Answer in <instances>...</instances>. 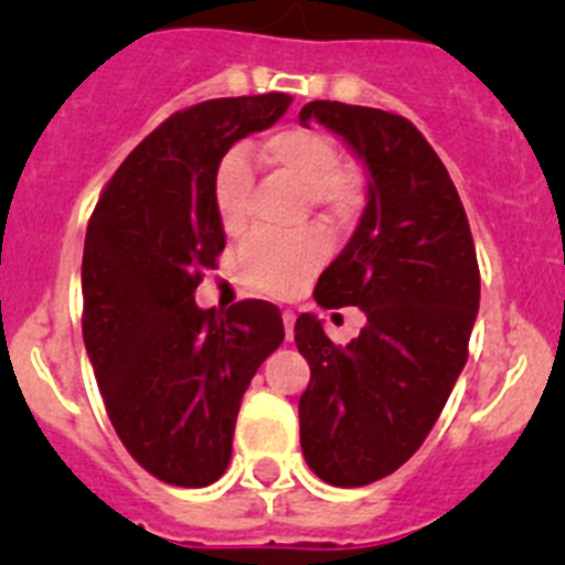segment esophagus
<instances>
[{"mask_svg": "<svg viewBox=\"0 0 565 565\" xmlns=\"http://www.w3.org/2000/svg\"><path fill=\"white\" fill-rule=\"evenodd\" d=\"M294 319H297V317H294L291 311L282 313V326H286V337H288V339L294 337Z\"/></svg>", "mask_w": 565, "mask_h": 565, "instance_id": "1", "label": "esophagus"}]
</instances>
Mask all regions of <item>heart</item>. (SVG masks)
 <instances>
[{"instance_id": "1", "label": "heart", "mask_w": 565, "mask_h": 565, "mask_svg": "<svg viewBox=\"0 0 565 565\" xmlns=\"http://www.w3.org/2000/svg\"><path fill=\"white\" fill-rule=\"evenodd\" d=\"M263 167L274 169L306 192L308 203L342 226L362 203V183L342 167V147L333 135L313 127H286L257 147ZM254 174L239 152H228L214 172V212L226 234H239L248 221ZM328 259V239L319 232L297 237H254L239 254L243 286L268 297H294Z\"/></svg>"}]
</instances>
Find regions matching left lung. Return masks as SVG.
I'll list each match as a JSON object with an SVG mask.
<instances>
[{
    "instance_id": "1",
    "label": "left lung",
    "mask_w": 565,
    "mask_h": 565,
    "mask_svg": "<svg viewBox=\"0 0 565 565\" xmlns=\"http://www.w3.org/2000/svg\"><path fill=\"white\" fill-rule=\"evenodd\" d=\"M299 121L326 124L367 169L356 232L317 282L322 308L356 306V339L333 344L322 322L294 326L311 382L299 396V444L333 487L391 476L418 450L467 364L481 274L450 174L407 118L311 102Z\"/></svg>"
}]
</instances>
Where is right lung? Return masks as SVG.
<instances>
[{
    "label": "right lung",
    "mask_w": 565,
    "mask_h": 565,
    "mask_svg": "<svg viewBox=\"0 0 565 565\" xmlns=\"http://www.w3.org/2000/svg\"><path fill=\"white\" fill-rule=\"evenodd\" d=\"M288 104L286 93H266L169 115L127 154L89 217V364L129 456L172 487H209L226 472L243 393L286 339L271 302L203 311L194 291L226 248L214 172L239 138L277 124Z\"/></svg>",
    "instance_id": "right-lung-1"
}]
</instances>
